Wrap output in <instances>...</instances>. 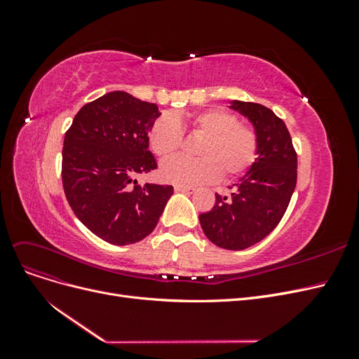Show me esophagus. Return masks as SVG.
<instances>
[{
  "label": "esophagus",
  "instance_id": "1",
  "mask_svg": "<svg viewBox=\"0 0 359 359\" xmlns=\"http://www.w3.org/2000/svg\"><path fill=\"white\" fill-rule=\"evenodd\" d=\"M173 189H175V191H178V193H193L194 191V189L189 187V186H175Z\"/></svg>",
  "mask_w": 359,
  "mask_h": 359
}]
</instances>
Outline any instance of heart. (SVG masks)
<instances>
[{
    "mask_svg": "<svg viewBox=\"0 0 359 359\" xmlns=\"http://www.w3.org/2000/svg\"><path fill=\"white\" fill-rule=\"evenodd\" d=\"M187 126L202 140L199 158H173L161 163L160 177L180 186H196L217 177L232 180L253 165L257 154L255 130L240 124L235 115L222 109H206L191 116L163 115L149 130V147L160 158L177 156L182 147V130Z\"/></svg>",
    "mask_w": 359,
    "mask_h": 359,
    "instance_id": "b5f03b06",
    "label": "heart"
}]
</instances>
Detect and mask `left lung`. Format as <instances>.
<instances>
[{
	"label": "left lung",
	"instance_id": "1",
	"mask_svg": "<svg viewBox=\"0 0 359 359\" xmlns=\"http://www.w3.org/2000/svg\"><path fill=\"white\" fill-rule=\"evenodd\" d=\"M229 107L252 123L256 160L231 187L229 198L215 194L212 210L201 214L199 222L212 244L244 250L262 241L285 215L297 186V153L283 119L268 107L240 100Z\"/></svg>",
	"mask_w": 359,
	"mask_h": 359
}]
</instances>
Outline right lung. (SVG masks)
Returning <instances> with one entry per match:
<instances>
[{
  "label": "right lung",
  "mask_w": 359,
  "mask_h": 359,
  "mask_svg": "<svg viewBox=\"0 0 359 359\" xmlns=\"http://www.w3.org/2000/svg\"><path fill=\"white\" fill-rule=\"evenodd\" d=\"M158 116L157 104L112 91L86 103L64 137V193L74 215L106 243L142 241L172 196V186L135 180L157 169L148 135Z\"/></svg>",
  "instance_id": "1"
}]
</instances>
